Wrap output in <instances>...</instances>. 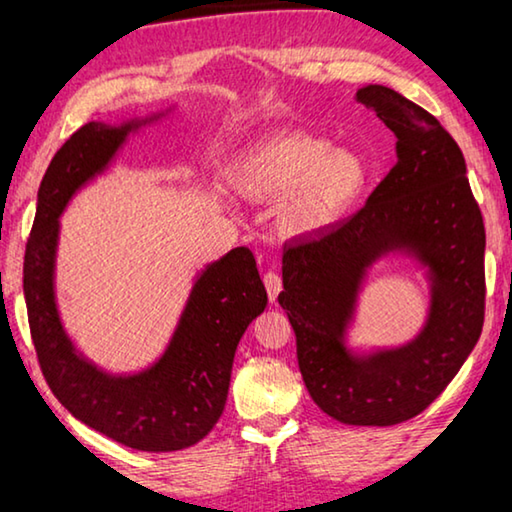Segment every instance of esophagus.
<instances>
[{"instance_id":"34e87169","label":"esophagus","mask_w":512,"mask_h":512,"mask_svg":"<svg viewBox=\"0 0 512 512\" xmlns=\"http://www.w3.org/2000/svg\"><path fill=\"white\" fill-rule=\"evenodd\" d=\"M263 281H265V288H268V298H270V302H274L277 300V295H279V291H281V277L277 272H265L263 274Z\"/></svg>"}]
</instances>
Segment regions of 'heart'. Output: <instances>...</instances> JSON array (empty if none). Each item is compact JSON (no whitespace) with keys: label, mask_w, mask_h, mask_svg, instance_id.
<instances>
[{"label":"heart","mask_w":512,"mask_h":512,"mask_svg":"<svg viewBox=\"0 0 512 512\" xmlns=\"http://www.w3.org/2000/svg\"><path fill=\"white\" fill-rule=\"evenodd\" d=\"M367 164L351 150H332L321 136L281 133L244 154L235 187L251 203H277L286 238H305L335 226L358 201Z\"/></svg>","instance_id":"1"}]
</instances>
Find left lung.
Segmentation results:
<instances>
[{
  "label": "left lung",
  "mask_w": 512,
  "mask_h": 512,
  "mask_svg": "<svg viewBox=\"0 0 512 512\" xmlns=\"http://www.w3.org/2000/svg\"><path fill=\"white\" fill-rule=\"evenodd\" d=\"M362 106L397 138V164L351 219L284 251L286 309L302 381L318 409L344 425L388 427L427 409L455 379L485 318V226L464 154L425 108L383 85ZM404 253L428 268L430 309L402 347L355 354L345 346L366 272Z\"/></svg>",
  "instance_id": "obj_1"
}]
</instances>
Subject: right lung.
<instances>
[{
    "mask_svg": "<svg viewBox=\"0 0 512 512\" xmlns=\"http://www.w3.org/2000/svg\"><path fill=\"white\" fill-rule=\"evenodd\" d=\"M159 117L164 113L120 127L87 122L59 147L39 187L22 291L41 372L71 416L129 448L173 453L194 446L217 425L235 348L268 305L254 254L238 247L205 265L166 351L136 374H108L78 353L55 298L59 217L71 198L110 166L129 133Z\"/></svg>",
    "mask_w": 512,
    "mask_h": 512,
    "instance_id": "add662e5",
    "label": "right lung"
}]
</instances>
